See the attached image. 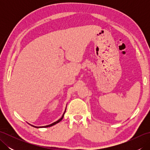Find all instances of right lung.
Segmentation results:
<instances>
[{
	"label": "right lung",
	"mask_w": 150,
	"mask_h": 150,
	"mask_svg": "<svg viewBox=\"0 0 150 150\" xmlns=\"http://www.w3.org/2000/svg\"><path fill=\"white\" fill-rule=\"evenodd\" d=\"M65 111H64V113H65ZM64 113H63V115H62V117L60 118V119H59V120H58L57 121H56V122H53V123H52V124H50V125H47V126H42V127H37V126H33V127H35V128H47V127H50V126H53V125H55V124H57L58 122H59L60 120H62V119H63V117H64Z\"/></svg>",
	"instance_id": "add662e5"
}]
</instances>
